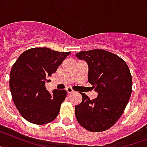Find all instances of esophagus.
I'll list each match as a JSON object with an SVG mask.
<instances>
[{
  "label": "esophagus",
  "instance_id": "obj_1",
  "mask_svg": "<svg viewBox=\"0 0 147 147\" xmlns=\"http://www.w3.org/2000/svg\"><path fill=\"white\" fill-rule=\"evenodd\" d=\"M66 91H67V92L68 93V94H71V93L74 92V90H73L71 88H70V87H67V88H66Z\"/></svg>",
  "mask_w": 147,
  "mask_h": 147
}]
</instances>
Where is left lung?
<instances>
[{
  "label": "left lung",
  "instance_id": "1",
  "mask_svg": "<svg viewBox=\"0 0 147 147\" xmlns=\"http://www.w3.org/2000/svg\"><path fill=\"white\" fill-rule=\"evenodd\" d=\"M76 56L87 62L88 80L98 93L96 98L90 100L80 92L82 102L75 106L76 119L89 131L107 130L121 117L130 99V70L123 59L104 49L82 51Z\"/></svg>",
  "mask_w": 147,
  "mask_h": 147
}]
</instances>
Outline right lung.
<instances>
[{"instance_id":"add662e5","label":"right lung","mask_w":147,"mask_h":147,"mask_svg":"<svg viewBox=\"0 0 147 147\" xmlns=\"http://www.w3.org/2000/svg\"><path fill=\"white\" fill-rule=\"evenodd\" d=\"M70 54L37 47L25 51L16 61L9 74V88L13 102L25 119L43 125L59 115L67 91L54 89L50 93L45 83Z\"/></svg>"}]
</instances>
